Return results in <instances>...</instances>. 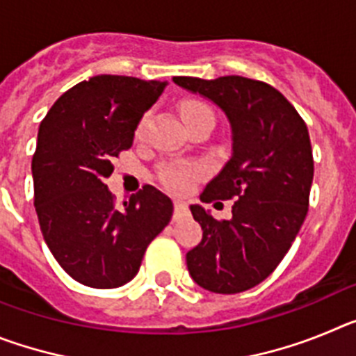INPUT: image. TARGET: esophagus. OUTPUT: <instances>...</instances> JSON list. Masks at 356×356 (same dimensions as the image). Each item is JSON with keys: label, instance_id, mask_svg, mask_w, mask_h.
Masks as SVG:
<instances>
[{"label": "esophagus", "instance_id": "1", "mask_svg": "<svg viewBox=\"0 0 356 356\" xmlns=\"http://www.w3.org/2000/svg\"><path fill=\"white\" fill-rule=\"evenodd\" d=\"M187 209H188L187 201H184V200H175V217L184 216V213L187 212Z\"/></svg>", "mask_w": 356, "mask_h": 356}]
</instances>
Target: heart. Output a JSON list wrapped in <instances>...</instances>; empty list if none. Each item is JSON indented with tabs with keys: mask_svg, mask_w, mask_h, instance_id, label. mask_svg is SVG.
Here are the masks:
<instances>
[{
	"mask_svg": "<svg viewBox=\"0 0 356 356\" xmlns=\"http://www.w3.org/2000/svg\"><path fill=\"white\" fill-rule=\"evenodd\" d=\"M210 114L213 115L212 108L209 105L201 102H185L181 103V115H184L185 121H191V119L197 118V115ZM147 119H144L143 122L137 128V135L143 137L144 131H146ZM200 176V171L196 168H188V165H171V168L163 169L162 171V181L163 185L172 191V193H187L188 188L193 187L194 180Z\"/></svg>",
	"mask_w": 356,
	"mask_h": 356,
	"instance_id": "b5f03b06",
	"label": "heart"
}]
</instances>
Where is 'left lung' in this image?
<instances>
[{
  "label": "left lung",
  "instance_id": "1",
  "mask_svg": "<svg viewBox=\"0 0 356 356\" xmlns=\"http://www.w3.org/2000/svg\"><path fill=\"white\" fill-rule=\"evenodd\" d=\"M176 85L207 97L225 112L232 156L201 194V201L234 200L232 219L217 221L191 205L203 238L187 253L200 287L237 294L276 269L308 212L314 159L307 124L282 92L259 80L175 76Z\"/></svg>",
  "mask_w": 356,
  "mask_h": 356
}]
</instances>
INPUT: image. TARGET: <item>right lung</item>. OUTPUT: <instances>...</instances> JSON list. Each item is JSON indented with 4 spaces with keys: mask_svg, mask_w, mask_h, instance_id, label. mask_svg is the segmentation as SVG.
Instances as JSON below:
<instances>
[{
    "mask_svg": "<svg viewBox=\"0 0 356 356\" xmlns=\"http://www.w3.org/2000/svg\"><path fill=\"white\" fill-rule=\"evenodd\" d=\"M163 89L165 81L99 74L62 94L40 122L31 160L40 232L62 269L87 287L128 284L171 221L172 201L153 185L122 207L105 185Z\"/></svg>",
    "mask_w": 356,
    "mask_h": 356,
    "instance_id": "obj_1",
    "label": "right lung"
}]
</instances>
